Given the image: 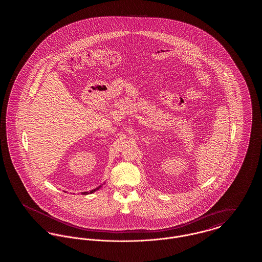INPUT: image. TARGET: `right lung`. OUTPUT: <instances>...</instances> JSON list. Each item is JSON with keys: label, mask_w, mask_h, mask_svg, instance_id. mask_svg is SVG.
<instances>
[{"label": "right lung", "mask_w": 262, "mask_h": 262, "mask_svg": "<svg viewBox=\"0 0 262 262\" xmlns=\"http://www.w3.org/2000/svg\"><path fill=\"white\" fill-rule=\"evenodd\" d=\"M102 187V185L99 186L98 187H96V188H94V189H92V190H90V191H83V192H81V194H84V195H86V194H89V193H92V192H94V191H96V190H98L100 187Z\"/></svg>", "instance_id": "right-lung-1"}]
</instances>
